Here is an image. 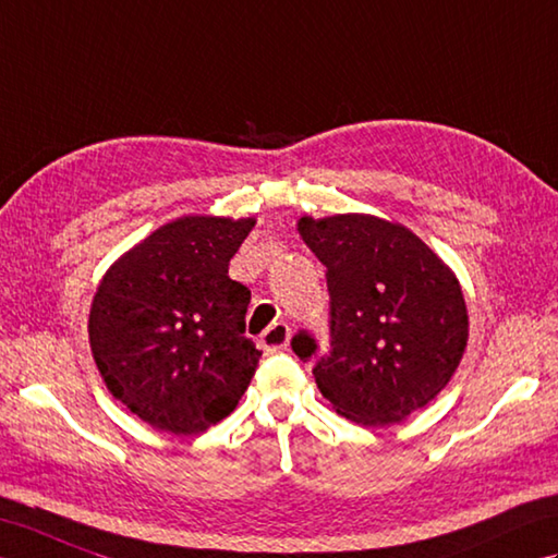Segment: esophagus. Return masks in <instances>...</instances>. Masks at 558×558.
Wrapping results in <instances>:
<instances>
[{"mask_svg": "<svg viewBox=\"0 0 558 558\" xmlns=\"http://www.w3.org/2000/svg\"><path fill=\"white\" fill-rule=\"evenodd\" d=\"M289 339H291V327L287 325V322H275V325H269L263 331V337H259V341H263V349L267 353L283 351L289 345Z\"/></svg>", "mask_w": 558, "mask_h": 558, "instance_id": "1", "label": "esophagus"}]
</instances>
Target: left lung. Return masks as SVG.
<instances>
[{"instance_id":"obj_1","label":"left lung","mask_w":558,"mask_h":558,"mask_svg":"<svg viewBox=\"0 0 558 558\" xmlns=\"http://www.w3.org/2000/svg\"><path fill=\"white\" fill-rule=\"evenodd\" d=\"M305 245L327 267L331 351L313 375L339 415L399 423L447 387L468 343V311L453 271L393 221L373 215L301 217ZM311 357L315 339L295 333Z\"/></svg>"}]
</instances>
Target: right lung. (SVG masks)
<instances>
[{"instance_id":"right-lung-1","label":"right lung","mask_w":558,"mask_h":558,"mask_svg":"<svg viewBox=\"0 0 558 558\" xmlns=\"http://www.w3.org/2000/svg\"><path fill=\"white\" fill-rule=\"evenodd\" d=\"M255 219L181 217L107 269L88 333L114 399L159 432L201 435L239 405L259 353L245 337L251 291L229 259Z\"/></svg>"}]
</instances>
